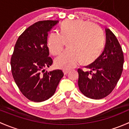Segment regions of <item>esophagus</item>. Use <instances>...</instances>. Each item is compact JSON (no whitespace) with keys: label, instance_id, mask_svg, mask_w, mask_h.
Here are the masks:
<instances>
[{"label":"esophagus","instance_id":"obj_1","mask_svg":"<svg viewBox=\"0 0 129 129\" xmlns=\"http://www.w3.org/2000/svg\"><path fill=\"white\" fill-rule=\"evenodd\" d=\"M70 70L69 69H63V74H65V75H66V74H68Z\"/></svg>","mask_w":129,"mask_h":129}]
</instances>
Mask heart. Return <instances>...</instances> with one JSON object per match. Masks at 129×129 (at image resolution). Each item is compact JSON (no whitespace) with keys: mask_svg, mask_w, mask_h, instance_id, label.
<instances>
[{"mask_svg":"<svg viewBox=\"0 0 129 129\" xmlns=\"http://www.w3.org/2000/svg\"><path fill=\"white\" fill-rule=\"evenodd\" d=\"M68 42L69 49L55 58V65L60 68L71 69L81 61L84 64L92 63L100 55L105 45V37L99 26L82 20H65L60 27L59 33L49 34L47 46L53 55H57Z\"/></svg>","mask_w":129,"mask_h":129,"instance_id":"1","label":"heart"}]
</instances>
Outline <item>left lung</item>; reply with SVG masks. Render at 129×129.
<instances>
[{
  "label": "left lung",
  "instance_id": "1",
  "mask_svg": "<svg viewBox=\"0 0 129 129\" xmlns=\"http://www.w3.org/2000/svg\"><path fill=\"white\" fill-rule=\"evenodd\" d=\"M104 50L84 71L78 69V85L80 92L92 99H101L110 94L115 88L123 71L124 59L122 47L115 35L105 28Z\"/></svg>",
  "mask_w": 129,
  "mask_h": 129
}]
</instances>
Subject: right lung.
I'll use <instances>...</instances> for the list:
<instances>
[{"label": "right lung", "mask_w": 129, "mask_h": 129, "mask_svg": "<svg viewBox=\"0 0 129 129\" xmlns=\"http://www.w3.org/2000/svg\"><path fill=\"white\" fill-rule=\"evenodd\" d=\"M58 22H36L19 36L14 47L10 60L13 77L22 93L33 102H43L50 98L63 76L61 70L45 71L53 63L49 56L47 36Z\"/></svg>", "instance_id": "obj_1"}]
</instances>
